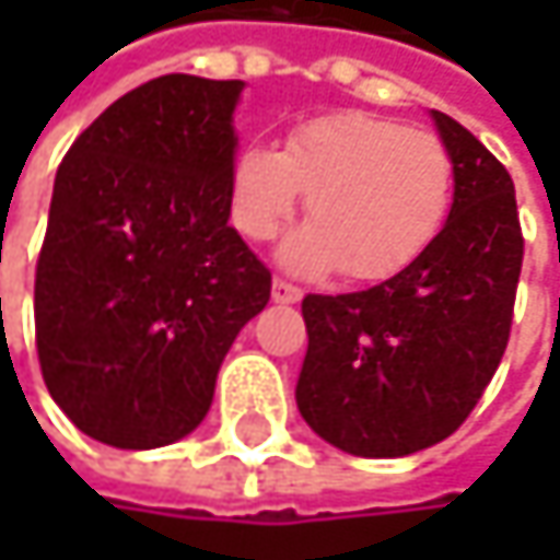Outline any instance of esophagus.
Here are the masks:
<instances>
[{"instance_id": "34e87169", "label": "esophagus", "mask_w": 560, "mask_h": 560, "mask_svg": "<svg viewBox=\"0 0 560 560\" xmlns=\"http://www.w3.org/2000/svg\"><path fill=\"white\" fill-rule=\"evenodd\" d=\"M272 301L276 304H298L301 301V288H294L291 281L276 279L272 281Z\"/></svg>"}]
</instances>
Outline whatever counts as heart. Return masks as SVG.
<instances>
[{"label": "heart", "mask_w": 560, "mask_h": 560, "mask_svg": "<svg viewBox=\"0 0 560 560\" xmlns=\"http://www.w3.org/2000/svg\"><path fill=\"white\" fill-rule=\"evenodd\" d=\"M304 197L281 262L383 281L428 253L454 203V159L424 129L343 109L294 126L281 145H246L230 171V217L249 240H272Z\"/></svg>", "instance_id": "obj_1"}]
</instances>
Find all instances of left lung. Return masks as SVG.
I'll list each match as a JSON object with an SVG mask.
<instances>
[{"mask_svg":"<svg viewBox=\"0 0 560 560\" xmlns=\"http://www.w3.org/2000/svg\"><path fill=\"white\" fill-rule=\"evenodd\" d=\"M454 159L444 230L398 276L353 294H307L298 411L353 457H408L454 434L509 343L522 272L515 187L490 149L431 109Z\"/></svg>","mask_w":560,"mask_h":560,"instance_id":"left-lung-1","label":"left lung"}]
</instances>
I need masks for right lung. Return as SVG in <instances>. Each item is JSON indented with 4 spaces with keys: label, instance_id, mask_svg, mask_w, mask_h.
I'll return each instance as SVG.
<instances>
[{
    "label": "right lung",
    "instance_id": "add662e5",
    "mask_svg": "<svg viewBox=\"0 0 560 560\" xmlns=\"http://www.w3.org/2000/svg\"><path fill=\"white\" fill-rule=\"evenodd\" d=\"M243 80L165 73L63 155L35 272L42 376L93 441L152 451L210 411L272 276L230 226Z\"/></svg>",
    "mask_w": 560,
    "mask_h": 560
}]
</instances>
